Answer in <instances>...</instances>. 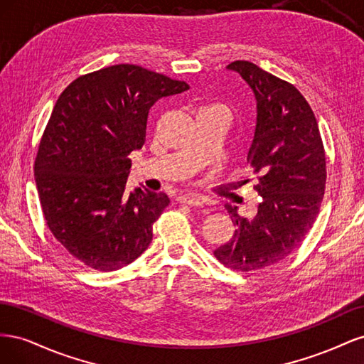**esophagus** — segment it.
Instances as JSON below:
<instances>
[{
    "label": "esophagus",
    "instance_id": "obj_1",
    "mask_svg": "<svg viewBox=\"0 0 364 364\" xmlns=\"http://www.w3.org/2000/svg\"><path fill=\"white\" fill-rule=\"evenodd\" d=\"M178 202L186 203L190 206H202L205 203V197H202V196H179Z\"/></svg>",
    "mask_w": 364,
    "mask_h": 364
}]
</instances>
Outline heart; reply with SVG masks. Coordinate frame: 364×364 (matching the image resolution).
<instances>
[{
	"label": "heart",
	"mask_w": 364,
	"mask_h": 364,
	"mask_svg": "<svg viewBox=\"0 0 364 364\" xmlns=\"http://www.w3.org/2000/svg\"><path fill=\"white\" fill-rule=\"evenodd\" d=\"M211 107H220V106H211Z\"/></svg>",
	"instance_id": "b5f03b06"
}]
</instances>
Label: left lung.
Returning <instances> with one entry per match:
<instances>
[{"instance_id": "left-lung-1", "label": "left lung", "mask_w": 364, "mask_h": 364, "mask_svg": "<svg viewBox=\"0 0 364 364\" xmlns=\"http://www.w3.org/2000/svg\"><path fill=\"white\" fill-rule=\"evenodd\" d=\"M228 70L240 74L257 102L247 164L259 174L253 190L261 202L252 218L225 205L237 228L214 255L230 269L252 272L287 258L310 232L323 199L325 151L311 107L293 85L247 60Z\"/></svg>"}]
</instances>
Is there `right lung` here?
<instances>
[{
    "instance_id": "add662e5",
    "label": "right lung",
    "mask_w": 364,
    "mask_h": 364,
    "mask_svg": "<svg viewBox=\"0 0 364 364\" xmlns=\"http://www.w3.org/2000/svg\"><path fill=\"white\" fill-rule=\"evenodd\" d=\"M185 82L121 63L75 79L58 98L39 144L35 179L43 217L85 266L112 272L144 252L170 199L126 193L127 158L146 141L150 107Z\"/></svg>"
}]
</instances>
